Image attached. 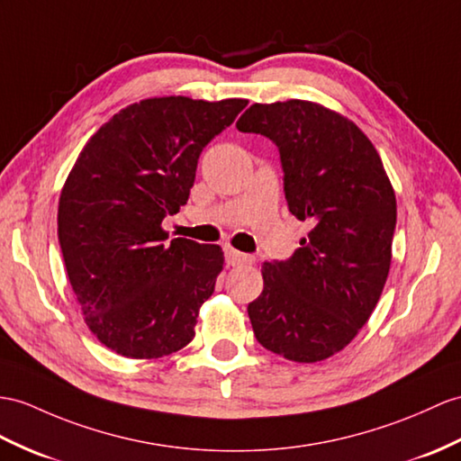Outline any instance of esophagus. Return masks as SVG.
I'll return each instance as SVG.
<instances>
[{"label": "esophagus", "mask_w": 461, "mask_h": 461, "mask_svg": "<svg viewBox=\"0 0 461 461\" xmlns=\"http://www.w3.org/2000/svg\"><path fill=\"white\" fill-rule=\"evenodd\" d=\"M224 258H227V264L232 266V267H240V266H246V264H252L254 262L252 256L237 252V250H232V249H227V252H224Z\"/></svg>", "instance_id": "1"}]
</instances>
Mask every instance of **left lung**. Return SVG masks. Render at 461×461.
I'll return each instance as SVG.
<instances>
[{"instance_id":"obj_1","label":"left lung","mask_w":461,"mask_h":461,"mask_svg":"<svg viewBox=\"0 0 461 461\" xmlns=\"http://www.w3.org/2000/svg\"><path fill=\"white\" fill-rule=\"evenodd\" d=\"M237 129L276 142L289 211L312 224L289 260L262 266L264 289L249 305L254 336L285 360L322 362L354 340L381 297L395 192L364 131L315 101L254 104Z\"/></svg>"}]
</instances>
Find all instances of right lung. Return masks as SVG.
<instances>
[{
    "instance_id": "obj_1",
    "label": "right lung",
    "mask_w": 461,
    "mask_h": 461,
    "mask_svg": "<svg viewBox=\"0 0 461 461\" xmlns=\"http://www.w3.org/2000/svg\"><path fill=\"white\" fill-rule=\"evenodd\" d=\"M246 105L239 97L142 99L99 127L66 177V274L89 330L115 354L156 360L194 340L224 256L217 244L164 242L162 221L187 203L201 150Z\"/></svg>"
}]
</instances>
